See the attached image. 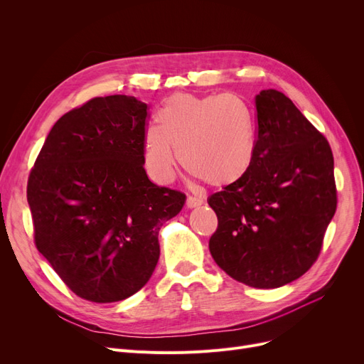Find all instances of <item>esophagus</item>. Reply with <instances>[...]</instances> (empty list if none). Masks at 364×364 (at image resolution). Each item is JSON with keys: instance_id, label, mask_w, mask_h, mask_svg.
Instances as JSON below:
<instances>
[{"instance_id": "obj_1", "label": "esophagus", "mask_w": 364, "mask_h": 364, "mask_svg": "<svg viewBox=\"0 0 364 364\" xmlns=\"http://www.w3.org/2000/svg\"><path fill=\"white\" fill-rule=\"evenodd\" d=\"M202 205V200L200 199H198V198H193V196H188L187 198V200H186V206L187 208H198V206H200Z\"/></svg>"}]
</instances>
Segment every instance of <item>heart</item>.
I'll use <instances>...</instances> for the list:
<instances>
[{"label": "heart", "mask_w": 364, "mask_h": 364, "mask_svg": "<svg viewBox=\"0 0 364 364\" xmlns=\"http://www.w3.org/2000/svg\"><path fill=\"white\" fill-rule=\"evenodd\" d=\"M156 122L144 134L143 158L159 184L174 178L177 150L188 172L217 187L239 183L255 161V113L235 92L174 94L156 112Z\"/></svg>", "instance_id": "1"}]
</instances>
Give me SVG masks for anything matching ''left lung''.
<instances>
[{
  "instance_id": "left-lung-1",
  "label": "left lung",
  "mask_w": 364,
  "mask_h": 364,
  "mask_svg": "<svg viewBox=\"0 0 364 364\" xmlns=\"http://www.w3.org/2000/svg\"><path fill=\"white\" fill-rule=\"evenodd\" d=\"M257 153L250 172L209 196L218 218L209 251L221 270L258 289L307 273L336 211L333 155L328 140L289 97H255Z\"/></svg>"
}]
</instances>
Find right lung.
Wrapping results in <instances>:
<instances>
[{
  "label": "right lung",
  "mask_w": 364,
  "mask_h": 364,
  "mask_svg": "<svg viewBox=\"0 0 364 364\" xmlns=\"http://www.w3.org/2000/svg\"><path fill=\"white\" fill-rule=\"evenodd\" d=\"M147 105L129 95L88 100L54 124L28 180L36 250L68 288L117 302L149 282L158 235L186 195L144 169Z\"/></svg>",
  "instance_id": "add662e5"
}]
</instances>
